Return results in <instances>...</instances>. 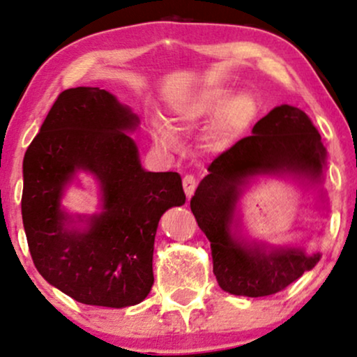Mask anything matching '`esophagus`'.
Wrapping results in <instances>:
<instances>
[{"mask_svg":"<svg viewBox=\"0 0 357 357\" xmlns=\"http://www.w3.org/2000/svg\"><path fill=\"white\" fill-rule=\"evenodd\" d=\"M183 188L188 197H191L197 188V178L194 174H186L183 178Z\"/></svg>","mask_w":357,"mask_h":357,"instance_id":"obj_1","label":"esophagus"}]
</instances>
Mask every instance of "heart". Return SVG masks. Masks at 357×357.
I'll return each mask as SVG.
<instances>
[{
    "mask_svg": "<svg viewBox=\"0 0 357 357\" xmlns=\"http://www.w3.org/2000/svg\"><path fill=\"white\" fill-rule=\"evenodd\" d=\"M218 120L209 132V142L214 145H227L237 138L252 123L257 114V103L249 93H238L229 98V90L211 87L194 93L192 97L179 102L171 108L168 123L160 119L151 121V137L163 150H171L176 145L173 130H186L209 120L212 115Z\"/></svg>",
    "mask_w": 357,
    "mask_h": 357,
    "instance_id": "heart-1",
    "label": "heart"
}]
</instances>
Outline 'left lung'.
I'll use <instances>...</instances> for the list:
<instances>
[{"mask_svg": "<svg viewBox=\"0 0 357 357\" xmlns=\"http://www.w3.org/2000/svg\"><path fill=\"white\" fill-rule=\"evenodd\" d=\"M326 150L305 112L282 105L257 121L250 137L215 158L207 166L191 199V211L211 242L214 275L219 287L232 295L268 296L285 290L306 270L318 264L319 254L303 250H264L234 241L231 224L238 186L247 178L264 173L291 171L319 179Z\"/></svg>", "mask_w": 357, "mask_h": 357, "instance_id": "8db88e82", "label": "left lung"}]
</instances>
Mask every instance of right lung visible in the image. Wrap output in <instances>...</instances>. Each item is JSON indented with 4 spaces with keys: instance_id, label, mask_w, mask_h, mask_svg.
<instances>
[{
    "instance_id": "right-lung-1",
    "label": "right lung",
    "mask_w": 357,
    "mask_h": 357,
    "mask_svg": "<svg viewBox=\"0 0 357 357\" xmlns=\"http://www.w3.org/2000/svg\"><path fill=\"white\" fill-rule=\"evenodd\" d=\"M138 116L98 87L67 89L22 161L21 212L31 257L51 285L79 303L123 308L143 301L153 282L160 218L186 201L181 176L142 168L123 130ZM77 169L102 184L104 212L84 233L65 229L58 199Z\"/></svg>"
}]
</instances>
